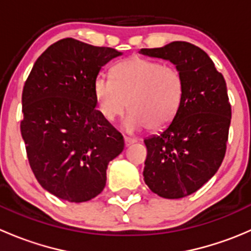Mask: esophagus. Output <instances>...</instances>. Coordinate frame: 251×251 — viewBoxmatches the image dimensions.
<instances>
[{
    "label": "esophagus",
    "instance_id": "obj_1",
    "mask_svg": "<svg viewBox=\"0 0 251 251\" xmlns=\"http://www.w3.org/2000/svg\"><path fill=\"white\" fill-rule=\"evenodd\" d=\"M124 141H125V146L126 147L131 146V144H133V143H136V142H137L136 138H131V137H125V138H124Z\"/></svg>",
    "mask_w": 251,
    "mask_h": 251
}]
</instances>
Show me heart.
<instances>
[{
  "label": "heart",
  "instance_id": "b5f03b06",
  "mask_svg": "<svg viewBox=\"0 0 251 251\" xmlns=\"http://www.w3.org/2000/svg\"><path fill=\"white\" fill-rule=\"evenodd\" d=\"M113 78L96 77L93 95L100 113L108 121L120 118L131 108L125 120L127 131L151 126L161 130L179 113L186 93V80L175 65L133 55L113 68Z\"/></svg>",
  "mask_w": 251,
  "mask_h": 251
}]
</instances>
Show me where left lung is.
<instances>
[{
	"mask_svg": "<svg viewBox=\"0 0 251 251\" xmlns=\"http://www.w3.org/2000/svg\"><path fill=\"white\" fill-rule=\"evenodd\" d=\"M142 54L174 63L184 75L179 113L160 135L144 140V182L158 196L178 199L203 187L226 154L232 110L224 75L201 48L175 41Z\"/></svg>",
	"mask_w": 251,
	"mask_h": 251,
	"instance_id": "8db88e82",
	"label": "left lung"
}]
</instances>
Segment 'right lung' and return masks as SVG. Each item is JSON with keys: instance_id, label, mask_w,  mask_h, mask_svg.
Returning a JSON list of instances; mask_svg holds the SVG:
<instances>
[{"instance_id": "add662e5", "label": "right lung", "mask_w": 251, "mask_h": 251, "mask_svg": "<svg viewBox=\"0 0 251 251\" xmlns=\"http://www.w3.org/2000/svg\"><path fill=\"white\" fill-rule=\"evenodd\" d=\"M121 52L68 37L37 58L22 95V137L39 183L53 196L82 203L103 191L124 138L96 109L93 82Z\"/></svg>"}]
</instances>
